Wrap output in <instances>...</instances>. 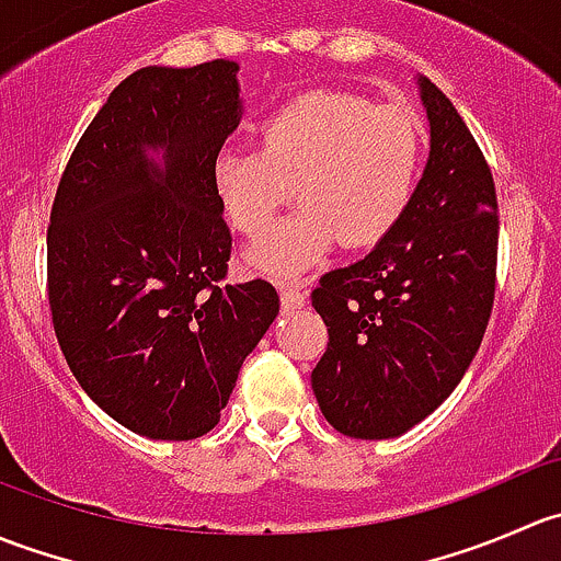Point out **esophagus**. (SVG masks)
I'll use <instances>...</instances> for the list:
<instances>
[{"label":"esophagus","instance_id":"esophagus-1","mask_svg":"<svg viewBox=\"0 0 561 561\" xmlns=\"http://www.w3.org/2000/svg\"><path fill=\"white\" fill-rule=\"evenodd\" d=\"M307 287H301V285H282L279 287V298H282V307L285 309H301L304 304H307Z\"/></svg>","mask_w":561,"mask_h":561}]
</instances>
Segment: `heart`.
<instances>
[{
	"instance_id": "1",
	"label": "heart",
	"mask_w": 561,
	"mask_h": 561,
	"mask_svg": "<svg viewBox=\"0 0 561 561\" xmlns=\"http://www.w3.org/2000/svg\"><path fill=\"white\" fill-rule=\"evenodd\" d=\"M421 168V129L401 105L347 92H307L257 127V151L225 149L211 186L233 228L267 230L296 191L305 201L249 252L257 271L296 276L339 241L377 244L410 203Z\"/></svg>"
}]
</instances>
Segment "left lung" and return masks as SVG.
I'll use <instances>...</instances> for the list:
<instances>
[{"instance_id": "1", "label": "left lung", "mask_w": 561, "mask_h": 561, "mask_svg": "<svg viewBox=\"0 0 561 561\" xmlns=\"http://www.w3.org/2000/svg\"><path fill=\"white\" fill-rule=\"evenodd\" d=\"M432 151L404 214L380 244L328 271L312 307L328 347L312 371L325 421L390 439L432 415L472 364L496 285V190L458 111L417 78Z\"/></svg>"}]
</instances>
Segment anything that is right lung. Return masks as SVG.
<instances>
[{
  "instance_id": "obj_1",
  "label": "right lung",
  "mask_w": 561,
  "mask_h": 561,
  "mask_svg": "<svg viewBox=\"0 0 561 561\" xmlns=\"http://www.w3.org/2000/svg\"><path fill=\"white\" fill-rule=\"evenodd\" d=\"M239 65L144 67L78 140L48 225V304L70 371L116 423L197 439L279 314L263 279L230 285L211 165L241 122ZM163 149V165L148 157Z\"/></svg>"
}]
</instances>
